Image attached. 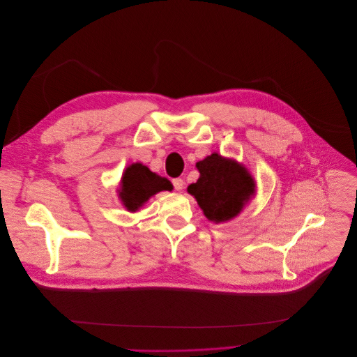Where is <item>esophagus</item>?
Listing matches in <instances>:
<instances>
[{"label": "esophagus", "mask_w": 357, "mask_h": 357, "mask_svg": "<svg viewBox=\"0 0 357 357\" xmlns=\"http://www.w3.org/2000/svg\"><path fill=\"white\" fill-rule=\"evenodd\" d=\"M173 185H174V189L176 190H181L183 189V185H184V181H183V178H174L173 180Z\"/></svg>", "instance_id": "obj_1"}]
</instances>
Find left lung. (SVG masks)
<instances>
[{"label":"left lung","mask_w":357,"mask_h":357,"mask_svg":"<svg viewBox=\"0 0 357 357\" xmlns=\"http://www.w3.org/2000/svg\"><path fill=\"white\" fill-rule=\"evenodd\" d=\"M200 177L188 192L215 224L228 222L238 215L256 192V183L248 169L229 158L213 152L196 164Z\"/></svg>","instance_id":"1"}]
</instances>
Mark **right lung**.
Listing matches in <instances>:
<instances>
[{
    "label": "right lung",
    "instance_id": "1",
    "mask_svg": "<svg viewBox=\"0 0 357 357\" xmlns=\"http://www.w3.org/2000/svg\"><path fill=\"white\" fill-rule=\"evenodd\" d=\"M162 190H173V184L141 162H135L125 169L119 197L129 212H137L149 197Z\"/></svg>",
    "mask_w": 357,
    "mask_h": 357
}]
</instances>
